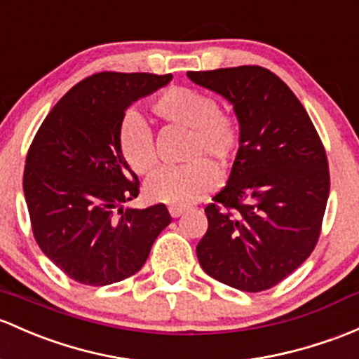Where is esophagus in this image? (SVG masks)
<instances>
[{"instance_id": "obj_1", "label": "esophagus", "mask_w": 359, "mask_h": 359, "mask_svg": "<svg viewBox=\"0 0 359 359\" xmlns=\"http://www.w3.org/2000/svg\"><path fill=\"white\" fill-rule=\"evenodd\" d=\"M182 213H186V208H182V206H170V215H172L173 218L180 217Z\"/></svg>"}]
</instances>
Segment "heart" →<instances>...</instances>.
Segmentation results:
<instances>
[{"label":"heart","mask_w":359,"mask_h":359,"mask_svg":"<svg viewBox=\"0 0 359 359\" xmlns=\"http://www.w3.org/2000/svg\"><path fill=\"white\" fill-rule=\"evenodd\" d=\"M149 110L161 122L189 130L186 158L192 160L184 167L160 170L148 182L151 201L187 206L217 189L220 175L209 161L220 168L232 163L243 142L239 118L220 110L215 97L182 86L161 90ZM118 149L137 175H148L156 167L153 135L137 115H127L120 123Z\"/></svg>","instance_id":"1"}]
</instances>
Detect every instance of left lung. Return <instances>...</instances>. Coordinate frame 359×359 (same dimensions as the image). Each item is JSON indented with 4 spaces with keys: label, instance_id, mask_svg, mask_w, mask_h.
I'll list each match as a JSON object with an SVG mask.
<instances>
[{
    "label": "left lung",
    "instance_id": "8db88e82",
    "mask_svg": "<svg viewBox=\"0 0 359 359\" xmlns=\"http://www.w3.org/2000/svg\"><path fill=\"white\" fill-rule=\"evenodd\" d=\"M187 77L227 97L243 129L227 186L205 208L199 265L233 289L266 290L318 243L330 191L325 148L296 94L269 69L243 65Z\"/></svg>",
    "mask_w": 359,
    "mask_h": 359
}]
</instances>
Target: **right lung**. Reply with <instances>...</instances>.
Segmentation results:
<instances>
[{
    "instance_id": "1",
    "label": "right lung",
    "mask_w": 359,
    "mask_h": 359,
    "mask_svg": "<svg viewBox=\"0 0 359 359\" xmlns=\"http://www.w3.org/2000/svg\"><path fill=\"white\" fill-rule=\"evenodd\" d=\"M172 74L100 72L75 84L34 135L24 170L30 227L41 251L72 280L108 285L142 269L172 222L163 203L123 208L139 179L118 149L132 101Z\"/></svg>"
}]
</instances>
